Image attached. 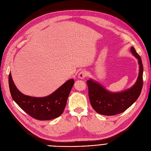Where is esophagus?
Instances as JSON below:
<instances>
[{
    "instance_id": "1",
    "label": "esophagus",
    "mask_w": 151,
    "mask_h": 151,
    "mask_svg": "<svg viewBox=\"0 0 151 151\" xmlns=\"http://www.w3.org/2000/svg\"><path fill=\"white\" fill-rule=\"evenodd\" d=\"M87 72L85 71V70H82L81 71L79 74H78V77L80 78H84L86 77H87Z\"/></svg>"
}]
</instances>
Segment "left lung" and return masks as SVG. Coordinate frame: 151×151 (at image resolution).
Returning a JSON list of instances; mask_svg holds the SVG:
<instances>
[{"label": "left lung", "mask_w": 151, "mask_h": 151, "mask_svg": "<svg viewBox=\"0 0 151 151\" xmlns=\"http://www.w3.org/2000/svg\"><path fill=\"white\" fill-rule=\"evenodd\" d=\"M131 52L138 60L139 64L137 81L131 88L120 93H111L93 81H87L90 101L97 113L108 116L120 114L130 107L139 96L143 84V66L140 56L133 47H131Z\"/></svg>", "instance_id": "1"}]
</instances>
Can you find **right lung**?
Returning a JSON list of instances; mask_svg holds the SVG:
<instances>
[{
  "mask_svg": "<svg viewBox=\"0 0 151 151\" xmlns=\"http://www.w3.org/2000/svg\"><path fill=\"white\" fill-rule=\"evenodd\" d=\"M74 83V79H70L49 96L31 97L21 93L14 84L11 73L9 76V88L13 99L28 115L39 120H52L61 116Z\"/></svg>",
  "mask_w": 151,
  "mask_h": 151,
  "instance_id": "obj_1",
  "label": "right lung"
}]
</instances>
